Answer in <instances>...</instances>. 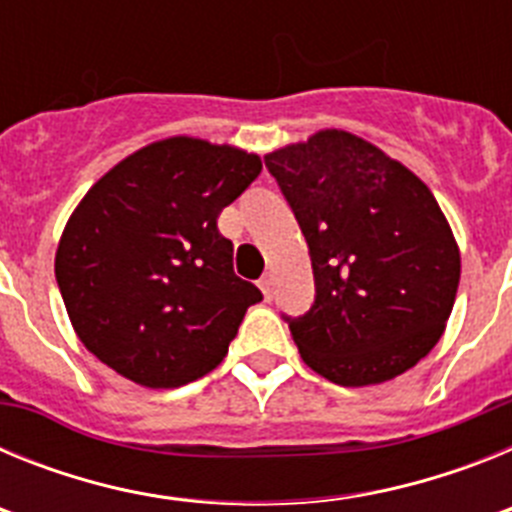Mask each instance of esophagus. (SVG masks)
I'll list each match as a JSON object with an SVG mask.
<instances>
[{"instance_id":"1","label":"esophagus","mask_w":512,"mask_h":512,"mask_svg":"<svg viewBox=\"0 0 512 512\" xmlns=\"http://www.w3.org/2000/svg\"><path fill=\"white\" fill-rule=\"evenodd\" d=\"M259 287H261V292H264L266 300H269L271 292H274V277H271V274H264V277L259 279Z\"/></svg>"}]
</instances>
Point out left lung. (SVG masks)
Listing matches in <instances>:
<instances>
[{"label":"left lung","instance_id":"1","mask_svg":"<svg viewBox=\"0 0 512 512\" xmlns=\"http://www.w3.org/2000/svg\"><path fill=\"white\" fill-rule=\"evenodd\" d=\"M310 248L315 302L287 318L312 372L341 387L413 369L443 336L461 256L431 189L369 140L320 130L264 156Z\"/></svg>","mask_w":512,"mask_h":512}]
</instances>
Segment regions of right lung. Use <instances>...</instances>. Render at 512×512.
Listing matches in <instances>:
<instances>
[{
	"instance_id": "1",
	"label": "right lung",
	"mask_w": 512,
	"mask_h": 512,
	"mask_svg": "<svg viewBox=\"0 0 512 512\" xmlns=\"http://www.w3.org/2000/svg\"><path fill=\"white\" fill-rule=\"evenodd\" d=\"M259 174L256 153L176 135L122 158L84 194L58 241L56 282L102 364L171 390L225 359L264 297L235 277L217 217Z\"/></svg>"
}]
</instances>
